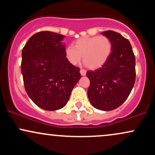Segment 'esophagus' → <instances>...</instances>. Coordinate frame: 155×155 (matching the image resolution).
I'll return each mask as SVG.
<instances>
[{"label": "esophagus", "mask_w": 155, "mask_h": 155, "mask_svg": "<svg viewBox=\"0 0 155 155\" xmlns=\"http://www.w3.org/2000/svg\"><path fill=\"white\" fill-rule=\"evenodd\" d=\"M86 70H84V69H81L80 70V74H81V76H85L86 75Z\"/></svg>", "instance_id": "1"}]
</instances>
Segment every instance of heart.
Listing matches in <instances>:
<instances>
[{
    "label": "heart",
    "instance_id": "b5f03b06",
    "mask_svg": "<svg viewBox=\"0 0 155 155\" xmlns=\"http://www.w3.org/2000/svg\"><path fill=\"white\" fill-rule=\"evenodd\" d=\"M112 51V42L105 35L84 37L79 38L74 46H68L65 51V58L71 65H77L81 56L85 66L96 69L107 61Z\"/></svg>",
    "mask_w": 155,
    "mask_h": 155
}]
</instances>
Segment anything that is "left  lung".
<instances>
[{"instance_id": "8db88e82", "label": "left lung", "mask_w": 155, "mask_h": 155, "mask_svg": "<svg viewBox=\"0 0 155 155\" xmlns=\"http://www.w3.org/2000/svg\"><path fill=\"white\" fill-rule=\"evenodd\" d=\"M112 42V51L107 61L95 71H88L90 81L88 98L94 107L111 111L128 97L136 81V58L127 38L117 32L101 33Z\"/></svg>"}]
</instances>
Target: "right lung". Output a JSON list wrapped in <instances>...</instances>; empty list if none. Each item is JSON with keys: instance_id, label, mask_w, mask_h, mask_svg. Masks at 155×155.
<instances>
[{"instance_id": "obj_1", "label": "right lung", "mask_w": 155, "mask_h": 155, "mask_svg": "<svg viewBox=\"0 0 155 155\" xmlns=\"http://www.w3.org/2000/svg\"><path fill=\"white\" fill-rule=\"evenodd\" d=\"M63 38L51 31L38 32L29 38L22 51L25 91L35 104L47 111L65 106L81 78L79 68L65 58Z\"/></svg>"}]
</instances>
